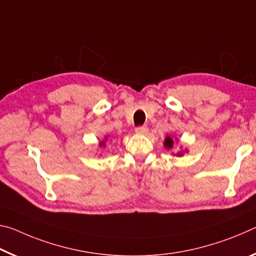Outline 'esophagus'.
Segmentation results:
<instances>
[{"label": "esophagus", "mask_w": 256, "mask_h": 256, "mask_svg": "<svg viewBox=\"0 0 256 256\" xmlns=\"http://www.w3.org/2000/svg\"><path fill=\"white\" fill-rule=\"evenodd\" d=\"M136 134H140V135H145V134L148 132V128L146 126H140V127L136 128Z\"/></svg>", "instance_id": "esophagus-1"}]
</instances>
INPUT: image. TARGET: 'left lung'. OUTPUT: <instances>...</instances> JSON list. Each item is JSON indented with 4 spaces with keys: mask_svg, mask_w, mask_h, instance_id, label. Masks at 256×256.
Listing matches in <instances>:
<instances>
[{
    "mask_svg": "<svg viewBox=\"0 0 256 256\" xmlns=\"http://www.w3.org/2000/svg\"><path fill=\"white\" fill-rule=\"evenodd\" d=\"M164 148L166 150H171V148H174V140L170 136H166V140H164ZM176 156H184V150H179V152L176 154Z\"/></svg>",
    "mask_w": 256,
    "mask_h": 256,
    "instance_id": "obj_1",
    "label": "left lung"
}]
</instances>
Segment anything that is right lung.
Instances as JSON below:
<instances>
[{"label": "right lung", "instance_id": "1", "mask_svg": "<svg viewBox=\"0 0 256 256\" xmlns=\"http://www.w3.org/2000/svg\"><path fill=\"white\" fill-rule=\"evenodd\" d=\"M104 145H106V142H100V148H102V146H104Z\"/></svg>", "mask_w": 256, "mask_h": 256}]
</instances>
